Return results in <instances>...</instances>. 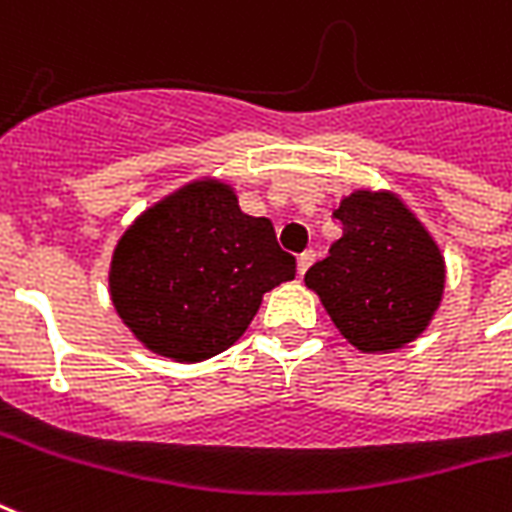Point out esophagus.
<instances>
[{
    "instance_id": "34e87169",
    "label": "esophagus",
    "mask_w": 512,
    "mask_h": 512,
    "mask_svg": "<svg viewBox=\"0 0 512 512\" xmlns=\"http://www.w3.org/2000/svg\"><path fill=\"white\" fill-rule=\"evenodd\" d=\"M314 257L317 255H314L312 249H306V252H301V255H298V274L304 276L306 271H309V266L314 263Z\"/></svg>"
}]
</instances>
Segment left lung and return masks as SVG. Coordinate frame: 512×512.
I'll return each instance as SVG.
<instances>
[{"instance_id":"8db88e82","label":"left lung","mask_w":512,"mask_h":512,"mask_svg":"<svg viewBox=\"0 0 512 512\" xmlns=\"http://www.w3.org/2000/svg\"><path fill=\"white\" fill-rule=\"evenodd\" d=\"M344 233L304 282L344 339L361 352H396L434 320L445 255L391 189H355L333 211Z\"/></svg>"}]
</instances>
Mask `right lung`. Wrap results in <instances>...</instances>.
Returning <instances> with one entry per match:
<instances>
[{"label":"right lung","mask_w":512,"mask_h":512,"mask_svg":"<svg viewBox=\"0 0 512 512\" xmlns=\"http://www.w3.org/2000/svg\"><path fill=\"white\" fill-rule=\"evenodd\" d=\"M295 279L271 219L249 217L233 184L195 179L149 206L113 249L108 290L146 350L198 363L236 344L263 295Z\"/></svg>","instance_id":"1"}]
</instances>
